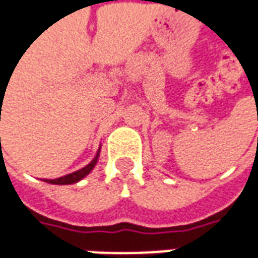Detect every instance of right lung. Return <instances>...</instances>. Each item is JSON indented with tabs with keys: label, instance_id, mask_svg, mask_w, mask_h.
<instances>
[{
	"label": "right lung",
	"instance_id": "right-lung-1",
	"mask_svg": "<svg viewBox=\"0 0 258 258\" xmlns=\"http://www.w3.org/2000/svg\"><path fill=\"white\" fill-rule=\"evenodd\" d=\"M98 156H100V151L97 153V156L94 158L93 161L90 163L88 165H85L84 168H81V170H78L76 173H71L68 174V175H64V177H59V178H55V180H45L47 182H51V184H74V182L80 181L81 178H84L87 174L90 173L91 170L94 168V165L97 164V160H98Z\"/></svg>",
	"mask_w": 258,
	"mask_h": 258
}]
</instances>
